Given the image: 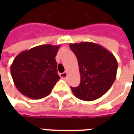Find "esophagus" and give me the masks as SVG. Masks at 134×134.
I'll return each mask as SVG.
<instances>
[{
  "mask_svg": "<svg viewBox=\"0 0 134 134\" xmlns=\"http://www.w3.org/2000/svg\"><path fill=\"white\" fill-rule=\"evenodd\" d=\"M60 77L62 79H65L67 77V72H63V73L60 74Z\"/></svg>",
  "mask_w": 134,
  "mask_h": 134,
  "instance_id": "34e87169",
  "label": "esophagus"
}]
</instances>
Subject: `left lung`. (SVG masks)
I'll return each mask as SVG.
<instances>
[{
  "label": "left lung",
  "instance_id": "1",
  "mask_svg": "<svg viewBox=\"0 0 134 134\" xmlns=\"http://www.w3.org/2000/svg\"><path fill=\"white\" fill-rule=\"evenodd\" d=\"M78 62L80 85L71 87L80 100L91 101L100 98L116 80L118 63L114 55L101 45L89 42L70 44Z\"/></svg>",
  "mask_w": 134,
  "mask_h": 134
}]
</instances>
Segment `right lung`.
<instances>
[{
	"label": "right lung",
	"instance_id": "1",
	"mask_svg": "<svg viewBox=\"0 0 134 134\" xmlns=\"http://www.w3.org/2000/svg\"><path fill=\"white\" fill-rule=\"evenodd\" d=\"M59 47L42 44L16 56L10 71L15 85L22 95L40 99L51 93L60 78L55 59Z\"/></svg>",
	"mask_w": 134,
	"mask_h": 134
}]
</instances>
